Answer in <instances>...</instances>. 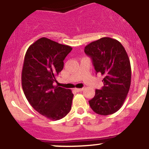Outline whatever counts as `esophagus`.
<instances>
[{
	"mask_svg": "<svg viewBox=\"0 0 149 149\" xmlns=\"http://www.w3.org/2000/svg\"><path fill=\"white\" fill-rule=\"evenodd\" d=\"M75 90H76L77 92H81V91L84 90V88H77V89H75Z\"/></svg>",
	"mask_w": 149,
	"mask_h": 149,
	"instance_id": "obj_1",
	"label": "esophagus"
}]
</instances>
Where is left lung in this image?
<instances>
[{
  "mask_svg": "<svg viewBox=\"0 0 149 149\" xmlns=\"http://www.w3.org/2000/svg\"><path fill=\"white\" fill-rule=\"evenodd\" d=\"M84 52L92 59L96 73L104 77V86L96 89L89 101L90 107L98 114H112L122 106L130 88L132 70L127 53L119 41L108 37L89 43Z\"/></svg>",
  "mask_w": 149,
  "mask_h": 149,
  "instance_id": "left-lung-1",
  "label": "left lung"
}]
</instances>
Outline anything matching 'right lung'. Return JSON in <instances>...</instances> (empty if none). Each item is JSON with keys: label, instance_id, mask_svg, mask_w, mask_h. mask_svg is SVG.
<instances>
[{"label": "right lung", "instance_id": "add662e5", "mask_svg": "<svg viewBox=\"0 0 149 149\" xmlns=\"http://www.w3.org/2000/svg\"><path fill=\"white\" fill-rule=\"evenodd\" d=\"M72 49L70 46L42 38L28 47L24 59L21 79L26 99L38 113L53 121L65 117L71 109L72 91L53 83Z\"/></svg>", "mask_w": 149, "mask_h": 149}]
</instances>
